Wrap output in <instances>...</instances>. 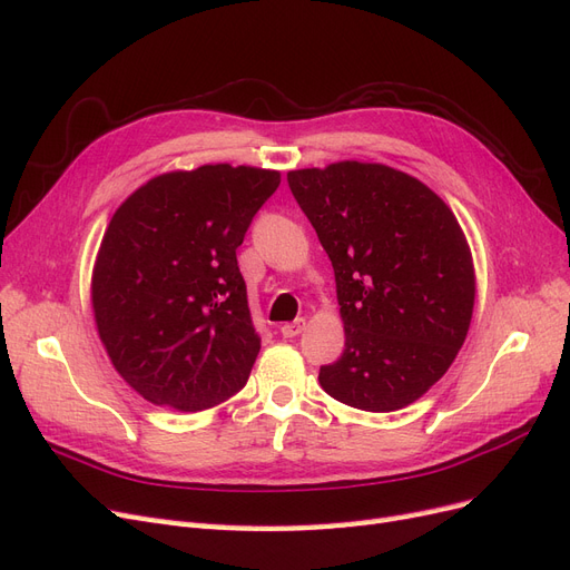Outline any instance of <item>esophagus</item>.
<instances>
[{
  "label": "esophagus",
  "instance_id": "esophagus-1",
  "mask_svg": "<svg viewBox=\"0 0 570 570\" xmlns=\"http://www.w3.org/2000/svg\"><path fill=\"white\" fill-rule=\"evenodd\" d=\"M304 327H306V321L297 318V321H292V323H285L281 327V333H283V337H297L304 331Z\"/></svg>",
  "mask_w": 570,
  "mask_h": 570
}]
</instances>
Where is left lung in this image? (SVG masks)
<instances>
[{
    "label": "left lung",
    "instance_id": "8db88e82",
    "mask_svg": "<svg viewBox=\"0 0 570 570\" xmlns=\"http://www.w3.org/2000/svg\"><path fill=\"white\" fill-rule=\"evenodd\" d=\"M331 256L344 352L321 366L333 400L373 413L416 402L469 333L475 275L456 216L433 189L383 164L289 170Z\"/></svg>",
    "mask_w": 570,
    "mask_h": 570
}]
</instances>
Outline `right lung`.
<instances>
[{"instance_id": "right-lung-1", "label": "right lung", "mask_w": 570, "mask_h": 570, "mask_svg": "<svg viewBox=\"0 0 570 570\" xmlns=\"http://www.w3.org/2000/svg\"><path fill=\"white\" fill-rule=\"evenodd\" d=\"M278 170L209 164L151 178L118 206L92 271L114 368L145 400L212 409L245 387L262 350L235 249Z\"/></svg>"}]
</instances>
